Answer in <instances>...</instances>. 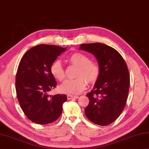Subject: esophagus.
<instances>
[{"label": "esophagus", "mask_w": 149, "mask_h": 149, "mask_svg": "<svg viewBox=\"0 0 149 149\" xmlns=\"http://www.w3.org/2000/svg\"><path fill=\"white\" fill-rule=\"evenodd\" d=\"M78 98L77 96H74V95H68V100H71V99H75V98Z\"/></svg>", "instance_id": "1"}]
</instances>
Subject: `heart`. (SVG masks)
<instances>
[{
	"instance_id": "obj_1",
	"label": "heart",
	"mask_w": 149,
	"mask_h": 149,
	"mask_svg": "<svg viewBox=\"0 0 149 149\" xmlns=\"http://www.w3.org/2000/svg\"><path fill=\"white\" fill-rule=\"evenodd\" d=\"M68 61L79 67L77 76L74 79H67L59 86V91L69 95H78L86 86V81L89 84L95 83L100 75V68L95 62L91 61L89 57L80 53H75L69 56ZM51 74L58 81L65 78V70L61 62L55 60L51 65Z\"/></svg>"
}]
</instances>
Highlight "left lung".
I'll return each mask as SVG.
<instances>
[{
    "mask_svg": "<svg viewBox=\"0 0 149 149\" xmlns=\"http://www.w3.org/2000/svg\"><path fill=\"white\" fill-rule=\"evenodd\" d=\"M79 49L93 54L100 68L94 88L86 95L89 104L85 109L86 116L97 125L111 124L123 111L128 96L127 65L116 49L104 44H81Z\"/></svg>",
    "mask_w": 149,
    "mask_h": 149,
    "instance_id": "1",
    "label": "left lung"
}]
</instances>
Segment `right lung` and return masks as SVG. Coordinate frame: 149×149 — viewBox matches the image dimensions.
Segmentation results:
<instances>
[{
  "label": "right lung",
  "mask_w": 149,
  "mask_h": 149,
  "mask_svg": "<svg viewBox=\"0 0 149 149\" xmlns=\"http://www.w3.org/2000/svg\"><path fill=\"white\" fill-rule=\"evenodd\" d=\"M66 48L39 45L26 52L21 59L16 74L15 88L20 107L33 123L45 125L56 121L61 115L65 95H49L56 82L51 65Z\"/></svg>",
  "instance_id": "right-lung-1"
}]
</instances>
